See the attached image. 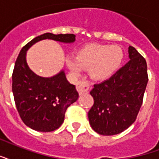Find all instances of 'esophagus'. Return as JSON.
I'll list each match as a JSON object with an SVG mask.
<instances>
[{
  "label": "esophagus",
  "instance_id": "34e87169",
  "mask_svg": "<svg viewBox=\"0 0 159 159\" xmlns=\"http://www.w3.org/2000/svg\"><path fill=\"white\" fill-rule=\"evenodd\" d=\"M89 89L88 83L85 81H79L77 84V90L79 93V94H83L85 93H88Z\"/></svg>",
  "mask_w": 159,
  "mask_h": 159
}]
</instances>
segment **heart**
<instances>
[{
	"label": "heart",
	"mask_w": 159,
	"mask_h": 159,
	"mask_svg": "<svg viewBox=\"0 0 159 159\" xmlns=\"http://www.w3.org/2000/svg\"><path fill=\"white\" fill-rule=\"evenodd\" d=\"M123 57V48L117 45L92 44L80 49L76 57L66 58V63L74 74H80L82 68L87 69L93 79L103 81L118 70Z\"/></svg>",
	"instance_id": "b5f03b06"
}]
</instances>
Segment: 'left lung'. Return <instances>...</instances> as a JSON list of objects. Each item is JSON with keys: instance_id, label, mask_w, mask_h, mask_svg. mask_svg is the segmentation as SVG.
<instances>
[{"instance_id": "8db88e82", "label": "left lung", "mask_w": 159, "mask_h": 159, "mask_svg": "<svg viewBox=\"0 0 159 159\" xmlns=\"http://www.w3.org/2000/svg\"><path fill=\"white\" fill-rule=\"evenodd\" d=\"M128 57V63L90 92L94 104L88 112L89 123L101 135H115L129 128L143 103L148 81L147 63L131 46Z\"/></svg>"}]
</instances>
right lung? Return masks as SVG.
<instances>
[{
	"label": "right lung",
	"instance_id": "right-lung-1",
	"mask_svg": "<svg viewBox=\"0 0 159 159\" xmlns=\"http://www.w3.org/2000/svg\"><path fill=\"white\" fill-rule=\"evenodd\" d=\"M73 43L74 34L44 33L35 37L20 50L12 73V93L20 118L27 127L38 132H52L64 122L65 112L77 101L78 93L61 70L50 77L31 71L26 62V52L42 40Z\"/></svg>",
	"mask_w": 159,
	"mask_h": 159
}]
</instances>
